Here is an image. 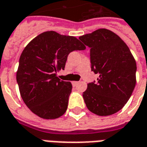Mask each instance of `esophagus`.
Wrapping results in <instances>:
<instances>
[{
	"instance_id": "obj_1",
	"label": "esophagus",
	"mask_w": 147,
	"mask_h": 147,
	"mask_svg": "<svg viewBox=\"0 0 147 147\" xmlns=\"http://www.w3.org/2000/svg\"><path fill=\"white\" fill-rule=\"evenodd\" d=\"M78 83H79L78 81H73V82H72L73 85H74V86H76V85H77V84H78Z\"/></svg>"
}]
</instances>
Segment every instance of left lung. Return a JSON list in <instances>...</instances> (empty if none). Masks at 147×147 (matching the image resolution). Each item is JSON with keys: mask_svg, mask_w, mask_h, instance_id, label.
I'll return each mask as SVG.
<instances>
[{"mask_svg": "<svg viewBox=\"0 0 147 147\" xmlns=\"http://www.w3.org/2000/svg\"><path fill=\"white\" fill-rule=\"evenodd\" d=\"M90 49L91 69L98 74L97 82L88 84L83 98L88 109L98 116L121 110L130 98L136 80V63L121 37L99 29L79 37Z\"/></svg>", "mask_w": 147, "mask_h": 147, "instance_id": "8db88e82", "label": "left lung"}]
</instances>
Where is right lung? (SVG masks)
I'll return each mask as SVG.
<instances>
[{"instance_id":"right-lung-1","label":"right lung","mask_w":147,"mask_h":147,"mask_svg":"<svg viewBox=\"0 0 147 147\" xmlns=\"http://www.w3.org/2000/svg\"><path fill=\"white\" fill-rule=\"evenodd\" d=\"M86 49L72 36L47 31L31 40L19 59L16 80L22 100L40 117L55 119L67 110L72 92L69 81H61L68 55Z\"/></svg>"}]
</instances>
